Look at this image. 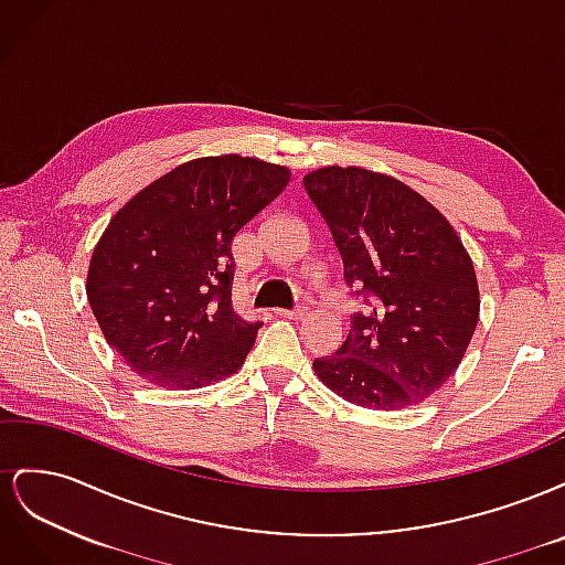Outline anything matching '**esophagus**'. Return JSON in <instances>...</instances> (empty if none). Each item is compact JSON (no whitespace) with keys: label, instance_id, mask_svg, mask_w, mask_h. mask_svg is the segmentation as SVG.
Wrapping results in <instances>:
<instances>
[{"label":"esophagus","instance_id":"esophagus-1","mask_svg":"<svg viewBox=\"0 0 565 565\" xmlns=\"http://www.w3.org/2000/svg\"><path fill=\"white\" fill-rule=\"evenodd\" d=\"M276 313L282 316V318H289V320H301L306 313H309V309H306V306H297V309H292V311H287V309L278 311L276 309Z\"/></svg>","mask_w":565,"mask_h":565}]
</instances>
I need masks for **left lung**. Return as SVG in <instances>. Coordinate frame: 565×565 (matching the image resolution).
<instances>
[{
	"label": "left lung",
	"mask_w": 565,
	"mask_h": 565,
	"mask_svg": "<svg viewBox=\"0 0 565 565\" xmlns=\"http://www.w3.org/2000/svg\"><path fill=\"white\" fill-rule=\"evenodd\" d=\"M344 262V280L370 297L316 377L349 403L403 409L429 398L459 367L481 295L471 256L434 204L407 183L365 167L303 177Z\"/></svg>",
	"instance_id": "left-lung-1"
}]
</instances>
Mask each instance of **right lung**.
I'll use <instances>...</instances> for the list:
<instances>
[{
	"mask_svg": "<svg viewBox=\"0 0 565 565\" xmlns=\"http://www.w3.org/2000/svg\"><path fill=\"white\" fill-rule=\"evenodd\" d=\"M289 179L259 158H198L117 210L92 252L87 299L139 377L191 391L243 367L262 322L233 311L231 247Z\"/></svg>",
	"mask_w": 565,
	"mask_h": 565,
	"instance_id": "obj_1",
	"label": "right lung"
}]
</instances>
